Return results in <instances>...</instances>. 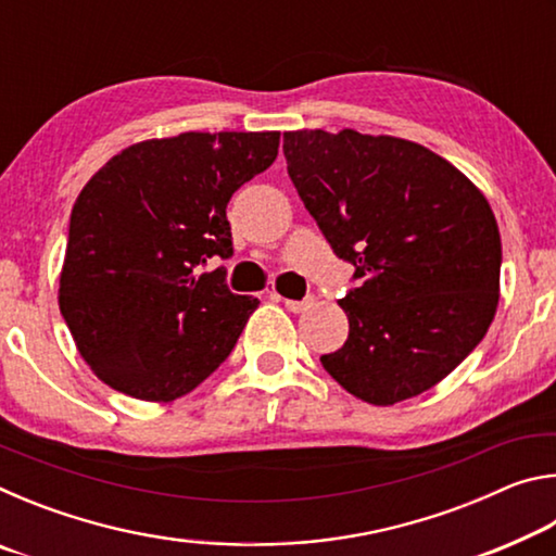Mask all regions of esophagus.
I'll use <instances>...</instances> for the list:
<instances>
[{"instance_id": "34e87169", "label": "esophagus", "mask_w": 556, "mask_h": 556, "mask_svg": "<svg viewBox=\"0 0 556 556\" xmlns=\"http://www.w3.org/2000/svg\"><path fill=\"white\" fill-rule=\"evenodd\" d=\"M281 301H285V306L289 308V312H294V314H301V312H306L308 306H314V296H306V299H301V301H296V299H281Z\"/></svg>"}]
</instances>
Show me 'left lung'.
<instances>
[{
  "label": "left lung",
  "mask_w": 556,
  "mask_h": 556,
  "mask_svg": "<svg viewBox=\"0 0 556 556\" xmlns=\"http://www.w3.org/2000/svg\"><path fill=\"white\" fill-rule=\"evenodd\" d=\"M291 184L355 267L338 301L348 341L321 355L357 400L388 407L441 382L483 341L501 291V232L485 195L446 159L355 129L285 131Z\"/></svg>",
  "instance_id": "8db88e82"
}]
</instances>
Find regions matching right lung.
I'll return each mask as SVG.
<instances>
[{"mask_svg": "<svg viewBox=\"0 0 556 556\" xmlns=\"http://www.w3.org/2000/svg\"><path fill=\"white\" fill-rule=\"evenodd\" d=\"M279 131H184L122 149L71 213L59 306L112 390L172 402L220 368L260 301L232 294L225 208L271 166Z\"/></svg>", "mask_w": 556, "mask_h": 556, "instance_id": "obj_1", "label": "right lung"}]
</instances>
